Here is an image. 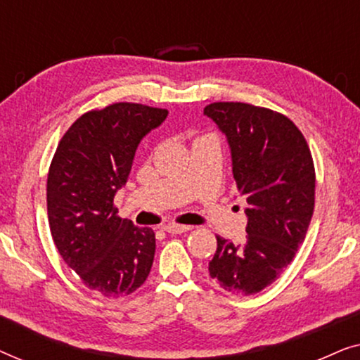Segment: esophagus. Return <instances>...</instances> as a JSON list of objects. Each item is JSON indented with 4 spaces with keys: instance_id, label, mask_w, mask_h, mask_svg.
Returning <instances> with one entry per match:
<instances>
[{
    "instance_id": "1",
    "label": "esophagus",
    "mask_w": 360,
    "mask_h": 360,
    "mask_svg": "<svg viewBox=\"0 0 360 360\" xmlns=\"http://www.w3.org/2000/svg\"><path fill=\"white\" fill-rule=\"evenodd\" d=\"M190 229H191V226L174 224V223L164 226V231H165V233H169V234H184V233H186V231H190Z\"/></svg>"
}]
</instances>
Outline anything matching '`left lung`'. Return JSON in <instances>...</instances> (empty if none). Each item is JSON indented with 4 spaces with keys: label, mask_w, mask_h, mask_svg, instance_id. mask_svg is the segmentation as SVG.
Here are the masks:
<instances>
[{
    "label": "left lung",
    "mask_w": 360,
    "mask_h": 360,
    "mask_svg": "<svg viewBox=\"0 0 360 360\" xmlns=\"http://www.w3.org/2000/svg\"><path fill=\"white\" fill-rule=\"evenodd\" d=\"M203 115L226 136L238 191L248 201L244 243L216 236L210 277L248 297L269 287L292 262L314 210L311 152L287 116L248 103H211Z\"/></svg>",
    "instance_id": "left-lung-1"
}]
</instances>
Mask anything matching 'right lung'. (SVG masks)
<instances>
[{"label":"right lung","instance_id":"1","mask_svg":"<svg viewBox=\"0 0 360 360\" xmlns=\"http://www.w3.org/2000/svg\"><path fill=\"white\" fill-rule=\"evenodd\" d=\"M169 111L115 103L73 122L47 176V213L58 254L82 282L106 298L136 292L155 254V234L117 216L112 205L126 185L141 141Z\"/></svg>","mask_w":360,"mask_h":360}]
</instances>
